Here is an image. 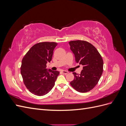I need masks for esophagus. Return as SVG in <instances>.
Masks as SVG:
<instances>
[{"label": "esophagus", "mask_w": 126, "mask_h": 126, "mask_svg": "<svg viewBox=\"0 0 126 126\" xmlns=\"http://www.w3.org/2000/svg\"><path fill=\"white\" fill-rule=\"evenodd\" d=\"M62 72L63 74H68L69 73V72L68 71H65V70H63V71H62Z\"/></svg>", "instance_id": "esophagus-1"}]
</instances>
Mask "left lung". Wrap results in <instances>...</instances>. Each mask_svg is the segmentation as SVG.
Returning a JSON list of instances; mask_svg holds the SVG:
<instances>
[{
    "mask_svg": "<svg viewBox=\"0 0 126 126\" xmlns=\"http://www.w3.org/2000/svg\"><path fill=\"white\" fill-rule=\"evenodd\" d=\"M69 44L76 63L83 66L80 74L73 72L75 78L70 83L79 93L88 92L96 86L102 75V58L97 49L86 41H71Z\"/></svg>",
    "mask_w": 126,
    "mask_h": 126,
    "instance_id": "8db88e82",
    "label": "left lung"
}]
</instances>
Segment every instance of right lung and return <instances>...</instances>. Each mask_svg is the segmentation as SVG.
Instances as JSON below:
<instances>
[{"instance_id": "right-lung-1", "label": "right lung", "mask_w": 126, "mask_h": 126, "mask_svg": "<svg viewBox=\"0 0 126 126\" xmlns=\"http://www.w3.org/2000/svg\"><path fill=\"white\" fill-rule=\"evenodd\" d=\"M54 42H42L34 45L22 60L20 72L27 89L33 94L41 96L48 94L55 85L58 71L46 69L52 59L57 45Z\"/></svg>"}]
</instances>
